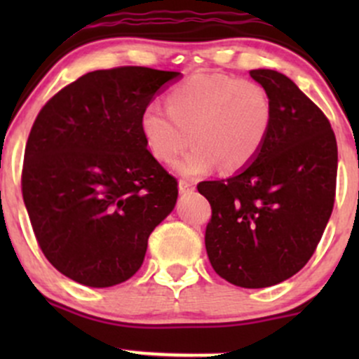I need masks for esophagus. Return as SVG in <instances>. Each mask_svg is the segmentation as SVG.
I'll return each instance as SVG.
<instances>
[{
  "label": "esophagus",
  "mask_w": 359,
  "mask_h": 359,
  "mask_svg": "<svg viewBox=\"0 0 359 359\" xmlns=\"http://www.w3.org/2000/svg\"><path fill=\"white\" fill-rule=\"evenodd\" d=\"M194 184L191 180H185V179H180L179 180V192L180 194H192L194 192Z\"/></svg>",
  "instance_id": "34e87169"
}]
</instances>
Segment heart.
<instances>
[{
    "mask_svg": "<svg viewBox=\"0 0 359 359\" xmlns=\"http://www.w3.org/2000/svg\"><path fill=\"white\" fill-rule=\"evenodd\" d=\"M165 111L156 102L143 111L140 126L148 150L160 162H172L179 174L197 177L219 165L238 172L250 165L265 145L273 121V102L259 82L201 74L170 90ZM189 137H187V133Z\"/></svg>",
    "mask_w": 359,
    "mask_h": 359,
    "instance_id": "b5f03b06",
    "label": "heart"
}]
</instances>
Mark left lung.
<instances>
[{
  "label": "left lung",
  "instance_id": "1",
  "mask_svg": "<svg viewBox=\"0 0 359 359\" xmlns=\"http://www.w3.org/2000/svg\"><path fill=\"white\" fill-rule=\"evenodd\" d=\"M273 121L253 162L197 185L212 209L205 250L214 271L245 288L277 285L306 266L331 217L337 143L325 114L287 76L250 71Z\"/></svg>",
  "mask_w": 359,
  "mask_h": 359
}]
</instances>
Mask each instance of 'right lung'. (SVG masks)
I'll return each mask as SVG.
<instances>
[{
    "instance_id": "right-lung-1",
    "label": "right lung",
    "mask_w": 359,
    "mask_h": 359,
    "mask_svg": "<svg viewBox=\"0 0 359 359\" xmlns=\"http://www.w3.org/2000/svg\"><path fill=\"white\" fill-rule=\"evenodd\" d=\"M180 72H88L40 109L22 172L45 258L74 282L104 288L137 273L148 236L175 208V177L147 150L143 111Z\"/></svg>"
}]
</instances>
